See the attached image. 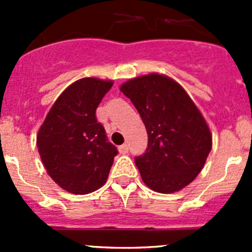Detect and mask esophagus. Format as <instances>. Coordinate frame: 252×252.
Returning <instances> with one entry per match:
<instances>
[{
    "mask_svg": "<svg viewBox=\"0 0 252 252\" xmlns=\"http://www.w3.org/2000/svg\"><path fill=\"white\" fill-rule=\"evenodd\" d=\"M128 151H129L128 144H123V145H121V146H119V152H121V154L126 155V154H128Z\"/></svg>",
    "mask_w": 252,
    "mask_h": 252,
    "instance_id": "esophagus-1",
    "label": "esophagus"
}]
</instances>
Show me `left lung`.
I'll list each match as a JSON object with an SVG mask.
<instances>
[{"instance_id":"left-lung-1","label":"left lung","mask_w":252,"mask_h":252,"mask_svg":"<svg viewBox=\"0 0 252 252\" xmlns=\"http://www.w3.org/2000/svg\"><path fill=\"white\" fill-rule=\"evenodd\" d=\"M130 98L147 131V149L135 157L145 184L162 194L187 187L204 168L212 136L204 117L173 79L149 74L126 81Z\"/></svg>"}]
</instances>
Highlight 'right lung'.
<instances>
[{
    "label": "right lung",
    "instance_id": "add662e5",
    "mask_svg": "<svg viewBox=\"0 0 252 252\" xmlns=\"http://www.w3.org/2000/svg\"><path fill=\"white\" fill-rule=\"evenodd\" d=\"M112 85L96 78L73 83L53 103L37 134L48 175L72 194H89L102 187L118 154L96 118V108Z\"/></svg>",
    "mask_w": 252,
    "mask_h": 252
}]
</instances>
